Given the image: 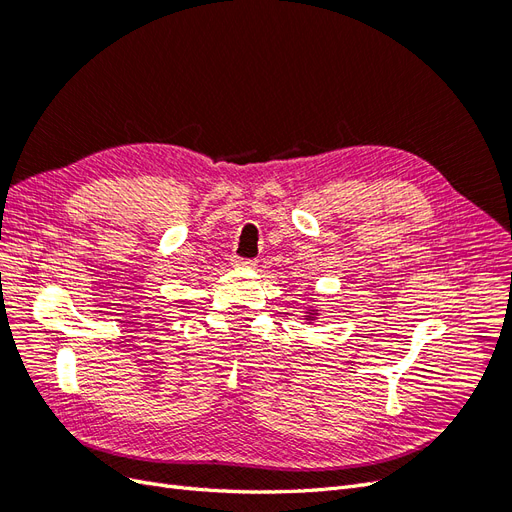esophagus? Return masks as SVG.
<instances>
[{"label": "esophagus", "mask_w": 512, "mask_h": 512, "mask_svg": "<svg viewBox=\"0 0 512 512\" xmlns=\"http://www.w3.org/2000/svg\"><path fill=\"white\" fill-rule=\"evenodd\" d=\"M232 267L250 269V267H256V260H252V258H241V256H232Z\"/></svg>", "instance_id": "obj_1"}]
</instances>
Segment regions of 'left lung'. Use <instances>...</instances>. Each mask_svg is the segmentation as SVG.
<instances>
[{"label":"left lung","mask_w":512,"mask_h":512,"mask_svg":"<svg viewBox=\"0 0 512 512\" xmlns=\"http://www.w3.org/2000/svg\"><path fill=\"white\" fill-rule=\"evenodd\" d=\"M316 318V312H314V309H309V312H307V320H314Z\"/></svg>","instance_id":"1"}]
</instances>
